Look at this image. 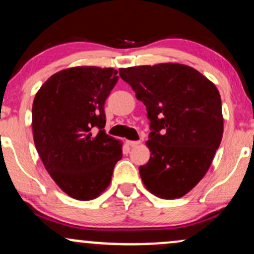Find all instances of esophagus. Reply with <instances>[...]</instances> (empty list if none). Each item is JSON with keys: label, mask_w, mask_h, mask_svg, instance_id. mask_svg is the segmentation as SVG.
Here are the masks:
<instances>
[{"label": "esophagus", "mask_w": 254, "mask_h": 254, "mask_svg": "<svg viewBox=\"0 0 254 254\" xmlns=\"http://www.w3.org/2000/svg\"><path fill=\"white\" fill-rule=\"evenodd\" d=\"M127 145H130L131 148H133V147H137V145L141 143V142L139 141H127Z\"/></svg>", "instance_id": "esophagus-1"}]
</instances>
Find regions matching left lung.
I'll list each match as a JSON object with an SVG mask.
<instances>
[{
    "label": "left lung",
    "mask_w": 254,
    "mask_h": 254,
    "mask_svg": "<svg viewBox=\"0 0 254 254\" xmlns=\"http://www.w3.org/2000/svg\"><path fill=\"white\" fill-rule=\"evenodd\" d=\"M119 75L145 105L153 130L145 142L150 159L139 167L142 182L162 199L185 196L205 176L222 139L218 89L179 63L121 68Z\"/></svg>",
    "instance_id": "left-lung-1"
}]
</instances>
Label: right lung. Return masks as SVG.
Returning a JSON list of instances; mask_svg holds the SVG:
<instances>
[{"mask_svg":"<svg viewBox=\"0 0 254 254\" xmlns=\"http://www.w3.org/2000/svg\"><path fill=\"white\" fill-rule=\"evenodd\" d=\"M117 81L113 68L74 66L49 77L34 97L37 151L58 188L74 199L100 196L123 156L122 141L104 130V105Z\"/></svg>","mask_w":254,"mask_h":254,"instance_id":"1","label":"right lung"}]
</instances>
